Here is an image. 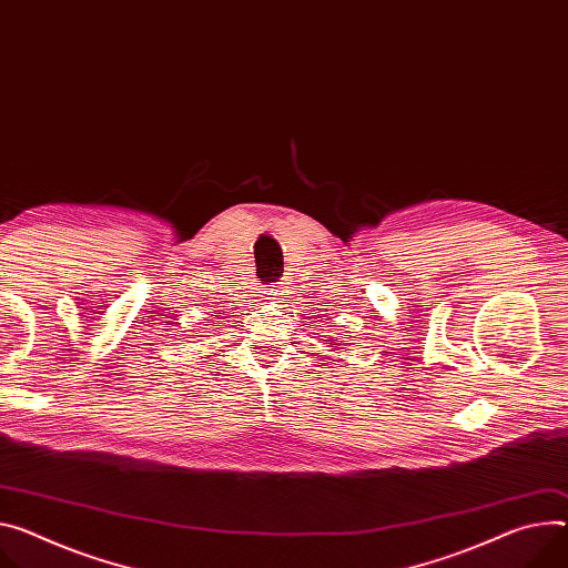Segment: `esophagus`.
I'll use <instances>...</instances> for the list:
<instances>
[{"label": "esophagus", "mask_w": 568, "mask_h": 568, "mask_svg": "<svg viewBox=\"0 0 568 568\" xmlns=\"http://www.w3.org/2000/svg\"><path fill=\"white\" fill-rule=\"evenodd\" d=\"M265 294H267L270 298H278V296L283 294V285H270V287L265 290Z\"/></svg>", "instance_id": "34e87169"}]
</instances>
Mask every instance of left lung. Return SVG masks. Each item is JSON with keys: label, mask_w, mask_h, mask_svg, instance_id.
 Listing matches in <instances>:
<instances>
[{"label": "left lung", "mask_w": 568, "mask_h": 568, "mask_svg": "<svg viewBox=\"0 0 568 568\" xmlns=\"http://www.w3.org/2000/svg\"><path fill=\"white\" fill-rule=\"evenodd\" d=\"M326 344H328V346L333 344V346H335V351H339V344H337V342H333V339H326Z\"/></svg>", "instance_id": "left-lung-1"}]
</instances>
